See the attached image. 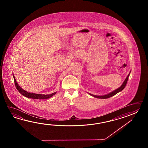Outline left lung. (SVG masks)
<instances>
[{
	"label": "left lung",
	"instance_id": "obj_1",
	"mask_svg": "<svg viewBox=\"0 0 148 148\" xmlns=\"http://www.w3.org/2000/svg\"><path fill=\"white\" fill-rule=\"evenodd\" d=\"M130 73H131V71L130 72L129 75H127V77H126L125 79V80L123 82V84H122V85L120 86L119 88H118L117 89H116L114 90V91L110 92L109 94H107L106 95H101V96H98V95H95L91 94H90V93H89V92H88V93L90 95H91V96H92V97H94L95 98H100V99H106V98L111 97L114 96L115 95L117 94L118 92H119L120 91L123 90V89H124V88L125 87V86L126 85V83H127V82L128 78H129V76L130 75Z\"/></svg>",
	"mask_w": 148,
	"mask_h": 148
}]
</instances>
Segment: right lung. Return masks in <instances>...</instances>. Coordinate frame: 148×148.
<instances>
[{"instance_id": "1", "label": "right lung", "mask_w": 148, "mask_h": 148, "mask_svg": "<svg viewBox=\"0 0 148 148\" xmlns=\"http://www.w3.org/2000/svg\"><path fill=\"white\" fill-rule=\"evenodd\" d=\"M13 75L16 89H17V90L19 91L21 94L23 95L24 96H25V97L29 98H32V99H48L49 98L52 97L54 95H55L57 93V92H53L51 94H35V93L29 92L27 91H25V90L23 89L22 88H21L19 85H18L17 82H16V79L15 78V76L14 75Z\"/></svg>"}]
</instances>
